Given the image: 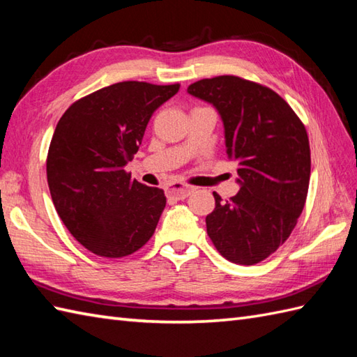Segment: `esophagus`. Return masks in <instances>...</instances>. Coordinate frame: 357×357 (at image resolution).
<instances>
[{
	"label": "esophagus",
	"instance_id": "1",
	"mask_svg": "<svg viewBox=\"0 0 357 357\" xmlns=\"http://www.w3.org/2000/svg\"><path fill=\"white\" fill-rule=\"evenodd\" d=\"M195 188L192 185H185L183 183H173L169 188H167V196L173 199H185L187 196L193 193Z\"/></svg>",
	"mask_w": 357,
	"mask_h": 357
}]
</instances>
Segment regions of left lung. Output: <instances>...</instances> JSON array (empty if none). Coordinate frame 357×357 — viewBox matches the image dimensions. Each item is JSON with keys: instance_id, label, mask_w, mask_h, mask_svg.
Returning a JSON list of instances; mask_svg holds the SVG:
<instances>
[{"instance_id": "obj_1", "label": "left lung", "mask_w": 357, "mask_h": 357, "mask_svg": "<svg viewBox=\"0 0 357 357\" xmlns=\"http://www.w3.org/2000/svg\"><path fill=\"white\" fill-rule=\"evenodd\" d=\"M187 90L221 113L227 153L238 164L241 190L229 201L213 193L207 233L227 261L255 265L284 244L304 210L312 170L305 126L275 90L234 75Z\"/></svg>"}]
</instances>
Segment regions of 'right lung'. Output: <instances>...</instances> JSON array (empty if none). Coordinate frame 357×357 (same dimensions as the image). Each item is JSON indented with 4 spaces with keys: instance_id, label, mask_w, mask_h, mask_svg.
I'll return each instance as SVG.
<instances>
[{
    "instance_id": "obj_1",
    "label": "right lung",
    "mask_w": 357,
    "mask_h": 357,
    "mask_svg": "<svg viewBox=\"0 0 357 357\" xmlns=\"http://www.w3.org/2000/svg\"><path fill=\"white\" fill-rule=\"evenodd\" d=\"M179 84L123 81L79 98L52 136L49 190L59 218L81 245L116 259L146 245L165 208L162 188L126 172L153 112Z\"/></svg>"
}]
</instances>
